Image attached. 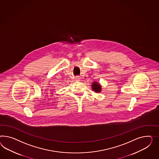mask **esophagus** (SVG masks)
<instances>
[{
	"label": "esophagus",
	"instance_id": "1",
	"mask_svg": "<svg viewBox=\"0 0 159 159\" xmlns=\"http://www.w3.org/2000/svg\"><path fill=\"white\" fill-rule=\"evenodd\" d=\"M76 81H80L81 80V78H80V77H79V76H76Z\"/></svg>",
	"mask_w": 159,
	"mask_h": 159
}]
</instances>
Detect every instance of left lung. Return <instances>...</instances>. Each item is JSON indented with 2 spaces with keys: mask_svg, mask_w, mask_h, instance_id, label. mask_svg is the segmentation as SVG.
Returning <instances> with one entry per match:
<instances>
[{
  "mask_svg": "<svg viewBox=\"0 0 159 159\" xmlns=\"http://www.w3.org/2000/svg\"><path fill=\"white\" fill-rule=\"evenodd\" d=\"M92 89L93 90L96 91L97 93H99L101 90V86H100L98 83L94 82V83H93Z\"/></svg>",
  "mask_w": 159,
  "mask_h": 159,
  "instance_id": "left-lung-1",
  "label": "left lung"
}]
</instances>
